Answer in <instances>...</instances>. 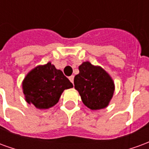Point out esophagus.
<instances>
[{
  "label": "esophagus",
  "mask_w": 149,
  "mask_h": 149,
  "mask_svg": "<svg viewBox=\"0 0 149 149\" xmlns=\"http://www.w3.org/2000/svg\"><path fill=\"white\" fill-rule=\"evenodd\" d=\"M68 79H69V81H71L72 83L73 84V81H74V76H71V77H68Z\"/></svg>",
  "instance_id": "1"
}]
</instances>
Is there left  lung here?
<instances>
[{
    "label": "left lung",
    "instance_id": "left-lung-1",
    "mask_svg": "<svg viewBox=\"0 0 149 149\" xmlns=\"http://www.w3.org/2000/svg\"><path fill=\"white\" fill-rule=\"evenodd\" d=\"M79 71L74 77V87L84 105L92 110L108 107L115 90L110 75L100 66L92 65L89 61L83 62Z\"/></svg>",
    "mask_w": 149,
    "mask_h": 149
}]
</instances>
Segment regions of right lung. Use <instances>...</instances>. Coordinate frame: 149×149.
<instances>
[{
	"instance_id": "1",
	"label": "right lung",
	"mask_w": 149,
	"mask_h": 149,
	"mask_svg": "<svg viewBox=\"0 0 149 149\" xmlns=\"http://www.w3.org/2000/svg\"><path fill=\"white\" fill-rule=\"evenodd\" d=\"M73 87L70 81L51 62L38 65L22 81L24 99L38 109H48L59 101L65 89Z\"/></svg>"
}]
</instances>
